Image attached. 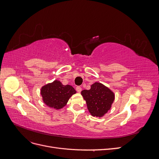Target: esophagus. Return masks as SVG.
<instances>
[{
    "mask_svg": "<svg viewBox=\"0 0 159 159\" xmlns=\"http://www.w3.org/2000/svg\"><path fill=\"white\" fill-rule=\"evenodd\" d=\"M81 90H82V89H81V87H77V88H76V91H78V93H80L81 91Z\"/></svg>",
    "mask_w": 159,
    "mask_h": 159,
    "instance_id": "esophagus-1",
    "label": "esophagus"
}]
</instances>
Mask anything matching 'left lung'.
Here are the masks:
<instances>
[{
    "mask_svg": "<svg viewBox=\"0 0 159 159\" xmlns=\"http://www.w3.org/2000/svg\"><path fill=\"white\" fill-rule=\"evenodd\" d=\"M87 104L88 109L93 117H102L111 108L115 100V93L112 90L102 83L95 82L89 90L81 92Z\"/></svg>",
    "mask_w": 159,
    "mask_h": 159,
    "instance_id": "left-lung-1",
    "label": "left lung"
}]
</instances>
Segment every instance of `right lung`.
<instances>
[{"instance_id": "add662e5", "label": "right lung", "mask_w": 159, "mask_h": 159, "mask_svg": "<svg viewBox=\"0 0 159 159\" xmlns=\"http://www.w3.org/2000/svg\"><path fill=\"white\" fill-rule=\"evenodd\" d=\"M75 93L76 91L71 85H64L57 80L43 85L40 89L43 102L49 107L56 109L63 108Z\"/></svg>"}]
</instances>
